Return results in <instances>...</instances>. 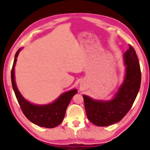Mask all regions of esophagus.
<instances>
[{
	"label": "esophagus",
	"mask_w": 150,
	"mask_h": 150,
	"mask_svg": "<svg viewBox=\"0 0 150 150\" xmlns=\"http://www.w3.org/2000/svg\"><path fill=\"white\" fill-rule=\"evenodd\" d=\"M84 88H85L84 85H81V86H80V89H81V91H83V90H84Z\"/></svg>",
	"instance_id": "1"
}]
</instances>
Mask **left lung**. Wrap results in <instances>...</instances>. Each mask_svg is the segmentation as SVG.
I'll list each match as a JSON object with an SVG mask.
<instances>
[{
  "label": "left lung",
  "mask_w": 150,
  "mask_h": 150,
  "mask_svg": "<svg viewBox=\"0 0 150 150\" xmlns=\"http://www.w3.org/2000/svg\"><path fill=\"white\" fill-rule=\"evenodd\" d=\"M126 73L124 83L110 101L93 100L83 95L88 120L98 126H108L120 121L130 110L139 92L141 70L136 51L131 45L124 55Z\"/></svg>",
  "instance_id": "8db88e82"
}]
</instances>
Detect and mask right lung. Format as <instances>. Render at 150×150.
I'll return each instance as SVG.
<instances>
[{
  "label": "right lung",
  "mask_w": 150,
  "mask_h": 150,
  "mask_svg": "<svg viewBox=\"0 0 150 150\" xmlns=\"http://www.w3.org/2000/svg\"><path fill=\"white\" fill-rule=\"evenodd\" d=\"M20 49L17 51L11 70V81L15 95L18 102L25 116L36 125L44 128H52L62 123L68 105L73 96L77 93V89H73L63 93L57 99L47 105H35L25 100L20 93L14 80V66L16 58Z\"/></svg>",
  "instance_id": "right-lung-1"
}]
</instances>
